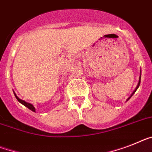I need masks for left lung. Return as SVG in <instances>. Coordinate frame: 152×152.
I'll list each match as a JSON object with an SVG mask.
<instances>
[{"instance_id":"obj_1","label":"left lung","mask_w":152,"mask_h":152,"mask_svg":"<svg viewBox=\"0 0 152 152\" xmlns=\"http://www.w3.org/2000/svg\"><path fill=\"white\" fill-rule=\"evenodd\" d=\"M141 74H140V77H139V81H138V83H137V86H136V88H135V90H134V92H133V93H132V94H131V95L130 96V97L128 98V99H127V100H129L130 98H131V96H133V94H134L135 92H136V90H137V88H138V87H139V86H140V83H141Z\"/></svg>"}]
</instances>
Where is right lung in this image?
Returning a JSON list of instances; mask_svg holds the SVG:
<instances>
[{
	"instance_id": "right-lung-1",
	"label": "right lung",
	"mask_w": 152,
	"mask_h": 152,
	"mask_svg": "<svg viewBox=\"0 0 152 152\" xmlns=\"http://www.w3.org/2000/svg\"><path fill=\"white\" fill-rule=\"evenodd\" d=\"M14 94H15V97H16V99H17L19 103H21V104H23V105L25 106V107H26L28 108L29 110H31V111L35 112V107H34V106L32 105V104H29V103H28V102H25V100H21V99H20V98H19L18 96L16 95V94H15V92H14Z\"/></svg>"
}]
</instances>
